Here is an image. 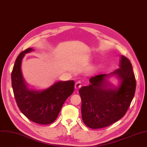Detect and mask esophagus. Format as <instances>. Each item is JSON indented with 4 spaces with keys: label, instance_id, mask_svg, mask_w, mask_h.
<instances>
[{
    "label": "esophagus",
    "instance_id": "esophagus-1",
    "mask_svg": "<svg viewBox=\"0 0 147 147\" xmlns=\"http://www.w3.org/2000/svg\"><path fill=\"white\" fill-rule=\"evenodd\" d=\"M82 82L81 81H78L75 84V88L76 89H79V88H80L82 86Z\"/></svg>",
    "mask_w": 147,
    "mask_h": 147
}]
</instances>
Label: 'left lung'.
I'll use <instances>...</instances> for the list:
<instances>
[{
  "label": "left lung",
  "mask_w": 147,
  "mask_h": 147,
  "mask_svg": "<svg viewBox=\"0 0 147 147\" xmlns=\"http://www.w3.org/2000/svg\"><path fill=\"white\" fill-rule=\"evenodd\" d=\"M119 68L111 75H117L121 80L118 88L104 86L103 74L92 77L90 84L80 88L81 114L84 123L91 129L103 128L122 118L126 113L135 93L136 82L130 60L121 55Z\"/></svg>",
  "instance_id": "1"
}]
</instances>
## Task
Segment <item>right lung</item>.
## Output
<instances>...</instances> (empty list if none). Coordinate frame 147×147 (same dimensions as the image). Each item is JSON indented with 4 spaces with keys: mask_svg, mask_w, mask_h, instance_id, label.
Segmentation results:
<instances>
[{
    "mask_svg": "<svg viewBox=\"0 0 147 147\" xmlns=\"http://www.w3.org/2000/svg\"><path fill=\"white\" fill-rule=\"evenodd\" d=\"M34 50L29 48L21 52L15 62L11 83L14 95L20 111L29 120L41 125L54 122L61 109L74 89V81H59L42 90H29L22 77L21 65L25 54Z\"/></svg>",
    "mask_w": 147,
    "mask_h": 147,
    "instance_id": "obj_1",
    "label": "right lung"
}]
</instances>
